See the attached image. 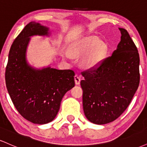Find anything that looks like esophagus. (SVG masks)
Here are the masks:
<instances>
[{
    "label": "esophagus",
    "instance_id": "esophagus-1",
    "mask_svg": "<svg viewBox=\"0 0 147 147\" xmlns=\"http://www.w3.org/2000/svg\"><path fill=\"white\" fill-rule=\"evenodd\" d=\"M75 84H77V85H79V84H80L81 79H80V77H79L77 75H76L75 76Z\"/></svg>",
    "mask_w": 147,
    "mask_h": 147
}]
</instances>
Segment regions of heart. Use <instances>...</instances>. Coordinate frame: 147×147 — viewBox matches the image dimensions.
Segmentation results:
<instances>
[{
	"instance_id": "1",
	"label": "heart",
	"mask_w": 147,
	"mask_h": 147,
	"mask_svg": "<svg viewBox=\"0 0 147 147\" xmlns=\"http://www.w3.org/2000/svg\"><path fill=\"white\" fill-rule=\"evenodd\" d=\"M72 50V53L76 55H84L90 51L86 63L88 66H92L104 57L107 51V48L103 42H99L98 38L90 36L77 41ZM65 55L68 58L71 57L70 53L68 52H65Z\"/></svg>"
}]
</instances>
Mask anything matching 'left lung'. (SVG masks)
<instances>
[{
    "instance_id": "left-lung-1",
    "label": "left lung",
    "mask_w": 147,
    "mask_h": 147,
    "mask_svg": "<svg viewBox=\"0 0 147 147\" xmlns=\"http://www.w3.org/2000/svg\"><path fill=\"white\" fill-rule=\"evenodd\" d=\"M117 49L92 68L82 72L83 109L86 117L96 124L115 120L132 100L140 84L138 48L124 28Z\"/></svg>"
}]
</instances>
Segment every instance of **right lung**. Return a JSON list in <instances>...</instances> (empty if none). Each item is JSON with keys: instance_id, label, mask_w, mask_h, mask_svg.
Returning <instances> with one entry per match:
<instances>
[{"instance_id": "right-lung-1", "label": "right lung", "mask_w": 147, "mask_h": 147, "mask_svg": "<svg viewBox=\"0 0 147 147\" xmlns=\"http://www.w3.org/2000/svg\"><path fill=\"white\" fill-rule=\"evenodd\" d=\"M48 30L39 23H28L11 45L5 70L7 89L15 108L25 119L38 124L55 119L64 95L75 86L73 70H35L27 63L29 37L48 35Z\"/></svg>"}]
</instances>
